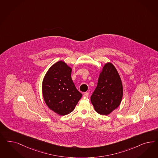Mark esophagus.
I'll return each mask as SVG.
<instances>
[{"label": "esophagus", "instance_id": "34e87169", "mask_svg": "<svg viewBox=\"0 0 158 158\" xmlns=\"http://www.w3.org/2000/svg\"><path fill=\"white\" fill-rule=\"evenodd\" d=\"M84 97H85V98H88V97H89V93L88 92H85L84 94V95H83Z\"/></svg>", "mask_w": 158, "mask_h": 158}]
</instances>
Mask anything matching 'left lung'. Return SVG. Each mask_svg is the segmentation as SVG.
I'll return each mask as SVG.
<instances>
[{"instance_id":"left-lung-1","label":"left lung","mask_w":158,"mask_h":158,"mask_svg":"<svg viewBox=\"0 0 158 158\" xmlns=\"http://www.w3.org/2000/svg\"><path fill=\"white\" fill-rule=\"evenodd\" d=\"M123 95L122 82L118 71L112 63H106L91 97L95 111L101 115L110 114L120 105Z\"/></svg>"}]
</instances>
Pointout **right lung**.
<instances>
[{"label": "right lung", "instance_id": "obj_1", "mask_svg": "<svg viewBox=\"0 0 158 158\" xmlns=\"http://www.w3.org/2000/svg\"><path fill=\"white\" fill-rule=\"evenodd\" d=\"M71 71L64 61H57L49 68L42 82V94L46 105L61 116L73 112L82 96L73 82Z\"/></svg>", "mask_w": 158, "mask_h": 158}]
</instances>
